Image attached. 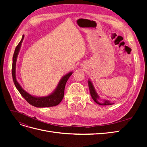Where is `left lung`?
Masks as SVG:
<instances>
[{
    "label": "left lung",
    "mask_w": 147,
    "mask_h": 147,
    "mask_svg": "<svg viewBox=\"0 0 147 147\" xmlns=\"http://www.w3.org/2000/svg\"><path fill=\"white\" fill-rule=\"evenodd\" d=\"M88 86H89V88H90V94H91V96L92 97V99L94 100V101L96 102V103L98 104L99 105H112L113 104V103H111L110 102H109V100H104L103 103H100V102H99L98 101V99L99 98V96L97 95V94L96 93V91H95V89L94 88V86H93L92 85V82L89 80H88Z\"/></svg>",
    "instance_id": "left-lung-1"
}]
</instances>
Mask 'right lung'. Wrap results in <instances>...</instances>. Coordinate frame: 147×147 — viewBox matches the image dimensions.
<instances>
[{"label":"right lung","mask_w":147,"mask_h":147,"mask_svg":"<svg viewBox=\"0 0 147 147\" xmlns=\"http://www.w3.org/2000/svg\"><path fill=\"white\" fill-rule=\"evenodd\" d=\"M24 35L22 37L20 42L18 43L15 48V50L13 56V64H12V77L13 82L17 90H18L21 96L26 100L29 104L32 105L36 107H53L58 105L63 100L64 95V89L65 84L67 82L68 79L72 74V72H69L65 76L61 78L58 85H57L55 91L52 94L46 97H37L33 96H31L25 91L22 87L20 86L19 83L17 82L16 78V62L18 57V55L20 51V49L21 48V43L23 42L24 39Z\"/></svg>","instance_id":"right-lung-1"}]
</instances>
